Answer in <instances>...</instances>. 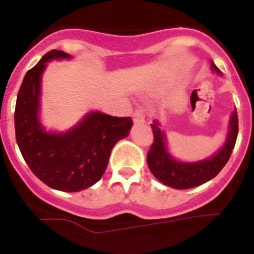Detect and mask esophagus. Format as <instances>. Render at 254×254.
<instances>
[{
	"label": "esophagus",
	"mask_w": 254,
	"mask_h": 254,
	"mask_svg": "<svg viewBox=\"0 0 254 254\" xmlns=\"http://www.w3.org/2000/svg\"><path fill=\"white\" fill-rule=\"evenodd\" d=\"M133 121H134V123H143V122H145V114H143V111L141 109V108L134 109Z\"/></svg>",
	"instance_id": "1"
}]
</instances>
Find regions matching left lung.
<instances>
[{"label":"left lung","instance_id":"obj_1","mask_svg":"<svg viewBox=\"0 0 254 254\" xmlns=\"http://www.w3.org/2000/svg\"><path fill=\"white\" fill-rule=\"evenodd\" d=\"M211 66L216 72L220 73L219 68L214 64H211ZM158 125L159 123L156 121L154 125H151L154 141L147 152V165L155 178L176 190H188V188L197 187L216 177L228 163L238 137V114L237 109H234L230 118V131L223 149L215 156L203 161L192 164L181 163L174 160L168 154L164 133Z\"/></svg>","mask_w":254,"mask_h":254}]
</instances>
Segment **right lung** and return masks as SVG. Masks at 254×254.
Listing matches in <instances>:
<instances>
[{
    "label": "right lung",
    "instance_id": "right-lung-1",
    "mask_svg": "<svg viewBox=\"0 0 254 254\" xmlns=\"http://www.w3.org/2000/svg\"><path fill=\"white\" fill-rule=\"evenodd\" d=\"M68 57L53 49L26 72L15 107V134L22 158L40 181L55 190L78 192L102 178L112 149L133 122L131 117L93 112L66 133H47L38 120L40 76L48 61Z\"/></svg>",
    "mask_w": 254,
    "mask_h": 254
}]
</instances>
